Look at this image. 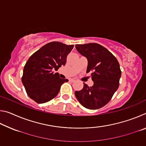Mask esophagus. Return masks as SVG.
Segmentation results:
<instances>
[{
  "label": "esophagus",
  "mask_w": 146,
  "mask_h": 146,
  "mask_svg": "<svg viewBox=\"0 0 146 146\" xmlns=\"http://www.w3.org/2000/svg\"><path fill=\"white\" fill-rule=\"evenodd\" d=\"M70 80L71 81V82H75V79H73V78H71Z\"/></svg>",
  "instance_id": "obj_1"
}]
</instances>
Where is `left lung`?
<instances>
[{"instance_id": "left-lung-1", "label": "left lung", "mask_w": 146, "mask_h": 146, "mask_svg": "<svg viewBox=\"0 0 146 146\" xmlns=\"http://www.w3.org/2000/svg\"><path fill=\"white\" fill-rule=\"evenodd\" d=\"M75 48L87 58L86 73L91 74L93 81L91 87L84 84L80 91L75 92L76 99L84 107L97 110L110 102L118 90L121 71L117 59L107 49L97 43L76 44Z\"/></svg>"}]
</instances>
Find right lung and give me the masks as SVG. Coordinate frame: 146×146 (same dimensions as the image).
<instances>
[{
    "label": "right lung",
    "mask_w": 146,
    "mask_h": 146,
    "mask_svg": "<svg viewBox=\"0 0 146 146\" xmlns=\"http://www.w3.org/2000/svg\"><path fill=\"white\" fill-rule=\"evenodd\" d=\"M73 46L51 42L29 57L24 66L22 78V82L29 98L42 104L58 95L62 84L68 80L60 78L59 73H55L53 71L65 66L67 55Z\"/></svg>",
    "instance_id": "obj_1"
}]
</instances>
